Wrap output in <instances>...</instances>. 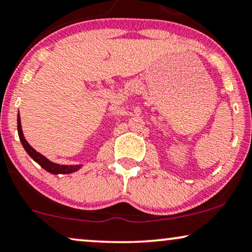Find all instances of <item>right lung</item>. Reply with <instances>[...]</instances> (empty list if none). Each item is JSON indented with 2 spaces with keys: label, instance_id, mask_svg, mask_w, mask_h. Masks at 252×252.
Returning a JSON list of instances; mask_svg holds the SVG:
<instances>
[{
  "label": "right lung",
  "instance_id": "obj_1",
  "mask_svg": "<svg viewBox=\"0 0 252 252\" xmlns=\"http://www.w3.org/2000/svg\"><path fill=\"white\" fill-rule=\"evenodd\" d=\"M17 130H18V136H20V141L22 143V145H23V148L25 149V151H27L28 155L30 156L36 163L39 164L44 170H46L47 172H50V173L52 174H69V173H73V172L78 171L79 168L81 167V165H76L75 166V165H59V164L52 163V161L49 160L46 157H44L43 155H40L39 152H37L32 146L29 144L27 139L24 138L23 131H22L20 115L17 116Z\"/></svg>",
  "mask_w": 252,
  "mask_h": 252
}]
</instances>
